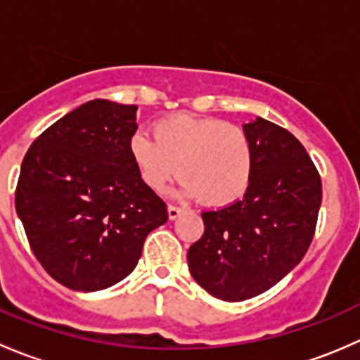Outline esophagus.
<instances>
[{"label": "esophagus", "instance_id": "34e87169", "mask_svg": "<svg viewBox=\"0 0 360 360\" xmlns=\"http://www.w3.org/2000/svg\"><path fill=\"white\" fill-rule=\"evenodd\" d=\"M183 212H184L183 207L169 205V217H170V219H176V217H179Z\"/></svg>", "mask_w": 360, "mask_h": 360}]
</instances>
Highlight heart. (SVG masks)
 Returning a JSON list of instances; mask_svg holds the SVG:
<instances>
[{
	"label": "heart",
	"instance_id": "heart-1",
	"mask_svg": "<svg viewBox=\"0 0 360 360\" xmlns=\"http://www.w3.org/2000/svg\"><path fill=\"white\" fill-rule=\"evenodd\" d=\"M130 139V157L141 179L160 191L176 174L193 195L209 207L237 202L249 190L254 151L240 125L219 118L176 115L160 120Z\"/></svg>",
	"mask_w": 360,
	"mask_h": 360
}]
</instances>
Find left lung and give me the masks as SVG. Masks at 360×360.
<instances>
[{
  "instance_id": "obj_1",
  "label": "left lung",
  "mask_w": 360,
  "mask_h": 360,
  "mask_svg": "<svg viewBox=\"0 0 360 360\" xmlns=\"http://www.w3.org/2000/svg\"><path fill=\"white\" fill-rule=\"evenodd\" d=\"M254 174L244 198L203 210V235L188 249L200 288L223 301L268 291L303 259L314 240L322 183L303 144L264 118L245 123Z\"/></svg>"
}]
</instances>
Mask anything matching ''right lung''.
<instances>
[{
  "mask_svg": "<svg viewBox=\"0 0 360 360\" xmlns=\"http://www.w3.org/2000/svg\"><path fill=\"white\" fill-rule=\"evenodd\" d=\"M134 104L96 99L29 146L15 209L46 274L75 291H101L137 266L148 233L169 219L130 157Z\"/></svg>",
  "mask_w": 360,
  "mask_h": 360,
  "instance_id": "right-lung-1",
  "label": "right lung"
}]
</instances>
